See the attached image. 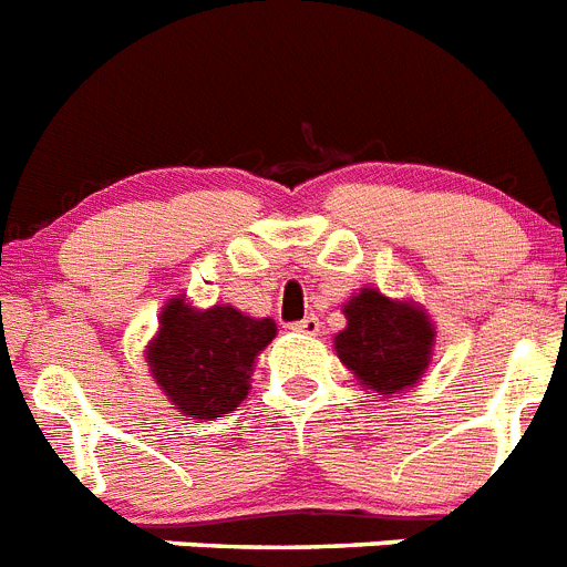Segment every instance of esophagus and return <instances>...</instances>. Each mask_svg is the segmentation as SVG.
I'll list each match as a JSON object with an SVG mask.
<instances>
[{"instance_id":"1","label":"esophagus","mask_w":567,"mask_h":567,"mask_svg":"<svg viewBox=\"0 0 567 567\" xmlns=\"http://www.w3.org/2000/svg\"><path fill=\"white\" fill-rule=\"evenodd\" d=\"M292 330L301 332V336H318V332H321V321H318L316 316H307L303 321L292 323Z\"/></svg>"}]
</instances>
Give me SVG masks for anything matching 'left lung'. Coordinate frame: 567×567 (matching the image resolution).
<instances>
[{"label": "left lung", "instance_id": "obj_1", "mask_svg": "<svg viewBox=\"0 0 567 567\" xmlns=\"http://www.w3.org/2000/svg\"><path fill=\"white\" fill-rule=\"evenodd\" d=\"M341 312L347 327L332 338V347L364 390L393 401L424 379L433 358L435 323L422 303L361 287Z\"/></svg>", "mask_w": 567, "mask_h": 567}]
</instances>
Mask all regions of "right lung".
<instances>
[{"instance_id": "add662e5", "label": "right lung", "mask_w": 567, "mask_h": 567, "mask_svg": "<svg viewBox=\"0 0 567 567\" xmlns=\"http://www.w3.org/2000/svg\"><path fill=\"white\" fill-rule=\"evenodd\" d=\"M275 336L272 318H251L229 303L197 309L174 295L159 309L145 361L177 413L215 422L249 395L255 361Z\"/></svg>"}]
</instances>
